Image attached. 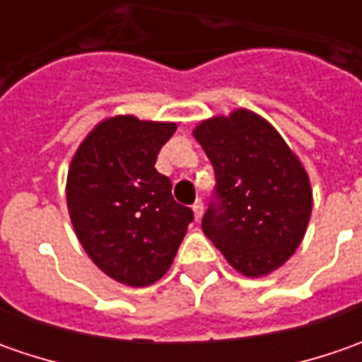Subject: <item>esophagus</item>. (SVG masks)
Masks as SVG:
<instances>
[{
	"mask_svg": "<svg viewBox=\"0 0 362 362\" xmlns=\"http://www.w3.org/2000/svg\"><path fill=\"white\" fill-rule=\"evenodd\" d=\"M203 209H205V207H203L202 199H197V202L193 203V214H195V221H199V219L203 217Z\"/></svg>",
	"mask_w": 362,
	"mask_h": 362,
	"instance_id": "esophagus-1",
	"label": "esophagus"
}]
</instances>
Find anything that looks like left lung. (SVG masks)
<instances>
[{
  "mask_svg": "<svg viewBox=\"0 0 362 362\" xmlns=\"http://www.w3.org/2000/svg\"><path fill=\"white\" fill-rule=\"evenodd\" d=\"M216 173L203 233L243 276H266L296 252L313 211L310 181L268 120L250 110L193 131Z\"/></svg>",
  "mask_w": 362,
  "mask_h": 362,
  "instance_id": "8db88e82",
  "label": "left lung"
}]
</instances>
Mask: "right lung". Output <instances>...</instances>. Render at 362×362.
Listing matches in <instances>:
<instances>
[{
    "label": "right lung",
    "instance_id": "right-lung-1",
    "mask_svg": "<svg viewBox=\"0 0 362 362\" xmlns=\"http://www.w3.org/2000/svg\"><path fill=\"white\" fill-rule=\"evenodd\" d=\"M173 122L103 120L76 151L66 185L72 226L90 259L120 284L157 282L185 238L193 211L155 169Z\"/></svg>",
    "mask_w": 362,
    "mask_h": 362
}]
</instances>
